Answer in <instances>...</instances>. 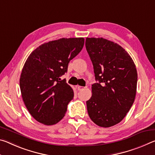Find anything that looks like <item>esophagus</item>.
Segmentation results:
<instances>
[{"instance_id": "obj_1", "label": "esophagus", "mask_w": 155, "mask_h": 155, "mask_svg": "<svg viewBox=\"0 0 155 155\" xmlns=\"http://www.w3.org/2000/svg\"><path fill=\"white\" fill-rule=\"evenodd\" d=\"M76 87H77L78 90H84L85 88H86V87H83V86H80V85H77L76 86Z\"/></svg>"}]
</instances>
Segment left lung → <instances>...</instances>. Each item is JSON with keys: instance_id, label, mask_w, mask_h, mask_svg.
I'll use <instances>...</instances> for the list:
<instances>
[{"instance_id": "obj_1", "label": "left lung", "mask_w": 155, "mask_h": 155, "mask_svg": "<svg viewBox=\"0 0 155 155\" xmlns=\"http://www.w3.org/2000/svg\"><path fill=\"white\" fill-rule=\"evenodd\" d=\"M85 46L98 81L86 102L89 116L99 127H111L124 118L134 103L137 69L129 54L114 41L87 38Z\"/></svg>"}]
</instances>
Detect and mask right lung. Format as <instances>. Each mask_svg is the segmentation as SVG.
<instances>
[{
  "label": "right lung",
  "instance_id": "1",
  "mask_svg": "<svg viewBox=\"0 0 155 155\" xmlns=\"http://www.w3.org/2000/svg\"><path fill=\"white\" fill-rule=\"evenodd\" d=\"M84 42L83 38H61L41 44L28 57L20 87L26 107L38 122L53 125L65 116L74 91L60 77L67 72L70 61L81 51Z\"/></svg>",
  "mask_w": 155,
  "mask_h": 155
}]
</instances>
